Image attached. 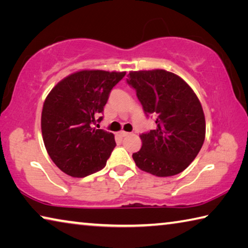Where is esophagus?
<instances>
[{"label":"esophagus","instance_id":"esophagus-1","mask_svg":"<svg viewBox=\"0 0 248 248\" xmlns=\"http://www.w3.org/2000/svg\"><path fill=\"white\" fill-rule=\"evenodd\" d=\"M119 133H120L121 137H127V136H129V134H130L129 132H125V131H120Z\"/></svg>","mask_w":248,"mask_h":248}]
</instances>
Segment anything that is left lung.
Returning <instances> with one entry per match:
<instances>
[{"label":"left lung","instance_id":"1","mask_svg":"<svg viewBox=\"0 0 248 248\" xmlns=\"http://www.w3.org/2000/svg\"><path fill=\"white\" fill-rule=\"evenodd\" d=\"M127 83L156 128L142 133V148L132 154L140 170L158 177L182 173L194 161L205 137L204 114L191 87L165 70L130 72Z\"/></svg>","mask_w":248,"mask_h":248}]
</instances>
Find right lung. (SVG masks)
<instances>
[{"instance_id":"right-lung-1","label":"right lung","mask_w":248,"mask_h":248,"mask_svg":"<svg viewBox=\"0 0 248 248\" xmlns=\"http://www.w3.org/2000/svg\"><path fill=\"white\" fill-rule=\"evenodd\" d=\"M125 72L84 70L59 82L44 103L41 131L54 164L72 177L103 170L116 146L111 132L95 129L109 94ZM99 117L97 121H102Z\"/></svg>"}]
</instances>
